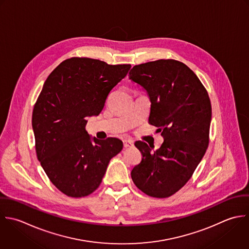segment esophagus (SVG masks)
I'll list each match as a JSON object with an SVG mask.
<instances>
[{"label": "esophagus", "mask_w": 249, "mask_h": 249, "mask_svg": "<svg viewBox=\"0 0 249 249\" xmlns=\"http://www.w3.org/2000/svg\"><path fill=\"white\" fill-rule=\"evenodd\" d=\"M123 145L125 148L132 147L134 145V142L132 140H123Z\"/></svg>", "instance_id": "34e87169"}]
</instances>
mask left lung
<instances>
[{"label": "left lung", "instance_id": "8db88e82", "mask_svg": "<svg viewBox=\"0 0 249 249\" xmlns=\"http://www.w3.org/2000/svg\"><path fill=\"white\" fill-rule=\"evenodd\" d=\"M129 77L147 91L151 102L148 123L164 138L153 152L146 142H135L142 157L131 177L146 195L168 198L187 183L206 153L211 100L195 72L174 59L136 65Z\"/></svg>", "mask_w": 249, "mask_h": 249}]
</instances>
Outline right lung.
Segmentation results:
<instances>
[{
  "label": "right lung",
  "instance_id": "1",
  "mask_svg": "<svg viewBox=\"0 0 249 249\" xmlns=\"http://www.w3.org/2000/svg\"><path fill=\"white\" fill-rule=\"evenodd\" d=\"M130 64L71 57L45 80L32 115L37 160L54 186L72 198L93 193L110 159L123 142L116 138L91 141L87 117L98 115L112 88L128 73Z\"/></svg>",
  "mask_w": 249,
  "mask_h": 249
}]
</instances>
